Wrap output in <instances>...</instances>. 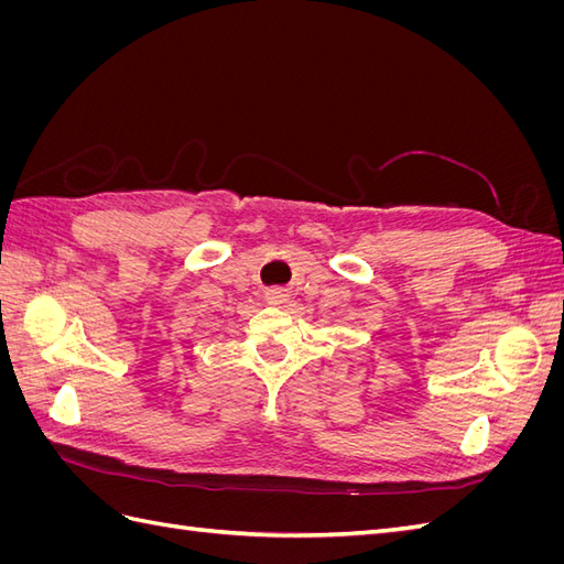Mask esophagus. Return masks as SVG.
I'll use <instances>...</instances> for the list:
<instances>
[{
	"label": "esophagus",
	"mask_w": 564,
	"mask_h": 564,
	"mask_svg": "<svg viewBox=\"0 0 564 564\" xmlns=\"http://www.w3.org/2000/svg\"><path fill=\"white\" fill-rule=\"evenodd\" d=\"M289 299V294L284 292V289H280V286H272V289H268L265 292V301L270 303V305H280V303H284Z\"/></svg>",
	"instance_id": "obj_1"
}]
</instances>
